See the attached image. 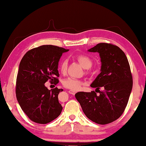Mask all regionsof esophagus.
<instances>
[{
    "instance_id": "esophagus-1",
    "label": "esophagus",
    "mask_w": 146,
    "mask_h": 146,
    "mask_svg": "<svg viewBox=\"0 0 146 146\" xmlns=\"http://www.w3.org/2000/svg\"><path fill=\"white\" fill-rule=\"evenodd\" d=\"M69 93L70 94L75 95V93H76V92L74 91V90H69Z\"/></svg>"
}]
</instances>
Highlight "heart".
<instances>
[{"label":"heart","instance_id":"b5f03b06","mask_svg":"<svg viewBox=\"0 0 146 146\" xmlns=\"http://www.w3.org/2000/svg\"><path fill=\"white\" fill-rule=\"evenodd\" d=\"M76 58L84 69H90L93 64L92 59L86 55L78 54L76 56ZM67 67H68V60L64 59L60 65V70L62 73H65L66 72ZM62 84L64 86L67 88L73 90L74 91H77L81 88L83 82L81 80L76 79V78H68L64 80Z\"/></svg>","mask_w":146,"mask_h":146}]
</instances>
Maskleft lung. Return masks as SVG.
<instances>
[{"instance_id": "obj_1", "label": "left lung", "mask_w": 146, "mask_h": 146, "mask_svg": "<svg viewBox=\"0 0 146 146\" xmlns=\"http://www.w3.org/2000/svg\"><path fill=\"white\" fill-rule=\"evenodd\" d=\"M88 50L98 52L101 58V73L90 85L99 96L96 91L80 92L75 98L88 118L98 124L110 123L121 116L128 103L133 88L130 66L123 50L112 44L100 43Z\"/></svg>"}]
</instances>
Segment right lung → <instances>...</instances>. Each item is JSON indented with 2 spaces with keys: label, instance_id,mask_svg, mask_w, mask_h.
Wrapping results in <instances>:
<instances>
[{
  "label": "right lung",
  "instance_id": "right-lung-1",
  "mask_svg": "<svg viewBox=\"0 0 146 146\" xmlns=\"http://www.w3.org/2000/svg\"><path fill=\"white\" fill-rule=\"evenodd\" d=\"M68 50L54 45H41L29 50L23 57L15 93L21 108L32 121L46 124L61 114L62 106L58 96L63 90H49L45 83L48 80L58 83V62L62 53Z\"/></svg>",
  "mask_w": 146,
  "mask_h": 146
}]
</instances>
